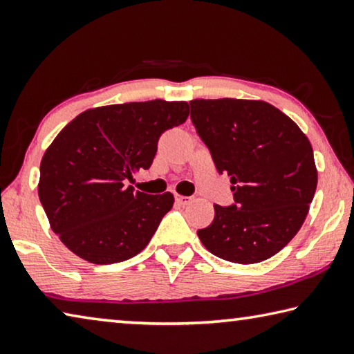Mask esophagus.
Instances as JSON below:
<instances>
[{
	"instance_id": "esophagus-1",
	"label": "esophagus",
	"mask_w": 354,
	"mask_h": 354,
	"mask_svg": "<svg viewBox=\"0 0 354 354\" xmlns=\"http://www.w3.org/2000/svg\"><path fill=\"white\" fill-rule=\"evenodd\" d=\"M176 202L178 203V205H189V203L193 202V197L182 196V194H176Z\"/></svg>"
}]
</instances>
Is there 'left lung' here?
<instances>
[{
  "mask_svg": "<svg viewBox=\"0 0 354 354\" xmlns=\"http://www.w3.org/2000/svg\"><path fill=\"white\" fill-rule=\"evenodd\" d=\"M191 121L216 169L232 182L234 203L214 205L212 225L197 232L208 252L253 264L289 244L309 212L317 169L300 127L274 105L250 99H194Z\"/></svg>",
  "mask_w": 354,
  "mask_h": 354,
  "instance_id": "8db88e82",
  "label": "left lung"
}]
</instances>
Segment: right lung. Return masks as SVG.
<instances>
[{
	"instance_id": "obj_1",
	"label": "right lung",
	"mask_w": 354,
	"mask_h": 354,
	"mask_svg": "<svg viewBox=\"0 0 354 354\" xmlns=\"http://www.w3.org/2000/svg\"><path fill=\"white\" fill-rule=\"evenodd\" d=\"M188 115L185 101L105 105L85 110L55 136L40 163L39 197L74 255L113 264L149 244L174 196L140 193L126 180L151 167L161 133Z\"/></svg>"
}]
</instances>
